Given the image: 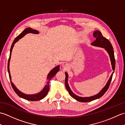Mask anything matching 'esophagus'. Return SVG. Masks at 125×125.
I'll list each match as a JSON object with an SVG mask.
<instances>
[{
	"label": "esophagus",
	"mask_w": 125,
	"mask_h": 125,
	"mask_svg": "<svg viewBox=\"0 0 125 125\" xmlns=\"http://www.w3.org/2000/svg\"><path fill=\"white\" fill-rule=\"evenodd\" d=\"M67 63H65V62H64V63H62V66H63V67H64V68H66L67 67Z\"/></svg>",
	"instance_id": "34e87169"
}]
</instances>
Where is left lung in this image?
Masks as SVG:
<instances>
[{"mask_svg": "<svg viewBox=\"0 0 125 125\" xmlns=\"http://www.w3.org/2000/svg\"><path fill=\"white\" fill-rule=\"evenodd\" d=\"M94 36L95 38H96L95 40L92 43V45L93 46H95L97 47H99L104 48L106 49V50L108 52V54L110 55V59L111 61V64H112V69L113 70H115V55H114V51H113V47L111 44V42L110 41L108 40V39L105 38L102 35V34L99 31H95L94 33ZM114 72L112 73L109 80L108 81L106 85L104 87V88L101 90V91L98 94H97L94 95V96L89 97H81L77 96V95L73 93L70 90L69 86V85L68 83V75L67 73H65V85L66 89L68 90L69 94L74 99L79 101V102H91V101L95 100L97 99H98L100 97H102L103 95L105 94V92L107 91L108 90V87L110 86V83L112 81L113 74Z\"/></svg>", "mask_w": 125, "mask_h": 125, "instance_id": "obj_1", "label": "left lung"}]
</instances>
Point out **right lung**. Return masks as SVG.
Masks as SVG:
<instances>
[{"label": "right lung", "mask_w": 125, "mask_h": 125, "mask_svg": "<svg viewBox=\"0 0 125 125\" xmlns=\"http://www.w3.org/2000/svg\"><path fill=\"white\" fill-rule=\"evenodd\" d=\"M33 33V34H39V31H37L36 30H32L31 28H26L25 30L23 31L21 33H20L19 35L17 38H16L14 41L13 42V43L11 46V48H10V57L9 58V61H8V65H7V69H8V72H9V77L10 80V83H11V85L12 86V88L14 90V91H15V92L21 98H22L23 99H26L27 100H30V101H38V100H40L42 99H43L46 96L49 90V81L53 77H54L56 73L58 72V71L60 70V66L57 65L56 67L55 68L53 69L52 70L50 71V72L48 73V75L47 76V80L48 82L47 83L46 85L45 86V87H44V89L42 90V91L39 93L38 94H31V95H29V94H23L21 92H20L19 90L18 89H17V87L15 86V85L11 81V77H10V67H9V65H10V56H11V52L12 51V49L13 47H14V44L17 42V41H18V40L19 39H20L21 38H22V37L25 35L27 33Z\"/></svg>", "instance_id": "1"}]
</instances>
